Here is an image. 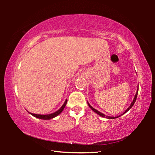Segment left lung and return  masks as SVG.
Listing matches in <instances>:
<instances>
[{"mask_svg": "<svg viewBox=\"0 0 155 155\" xmlns=\"http://www.w3.org/2000/svg\"><path fill=\"white\" fill-rule=\"evenodd\" d=\"M137 94H138V88H137V92H136V94H135V98H134V99H133V102L132 103H131V104H130V105L129 106V107H128V109L126 110V111L123 113V114H122V115H118V116H117V117H110V116H107V115H105L104 114H102V113H101L100 111H97L96 109H95L94 108H93L92 107H91L90 104L88 103V102H87V104H88V105H89V107H90V108L91 109V110H92V111H94V112L95 113H96L97 114H98L99 115H101V116H102V117H106V118H108V119H115V118H117V117H120L121 116V115H122L123 114H124L125 113H127L128 110H129L130 109H131L132 108V107L133 106V104H134V103H135V101H136V99H137Z\"/></svg>", "mask_w": 155, "mask_h": 155, "instance_id": "1", "label": "left lung"}]
</instances>
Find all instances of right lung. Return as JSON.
<instances>
[{
    "instance_id": "obj_1",
    "label": "right lung",
    "mask_w": 155,
    "mask_h": 155,
    "mask_svg": "<svg viewBox=\"0 0 155 155\" xmlns=\"http://www.w3.org/2000/svg\"><path fill=\"white\" fill-rule=\"evenodd\" d=\"M67 101L68 100L66 99L65 100V103L63 104L62 107L60 108L58 111H57L56 112L54 113H52L51 114H48V115H40V114H32V113H29L31 115H32L33 116L37 117V118H39V119H41V120H50V119H52L53 118V117L57 116V115H59L63 111V110L65 108V105H66V103H67Z\"/></svg>"
}]
</instances>
